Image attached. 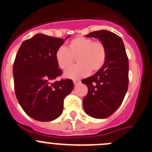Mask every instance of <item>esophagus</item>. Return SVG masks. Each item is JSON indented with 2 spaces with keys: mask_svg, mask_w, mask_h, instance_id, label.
<instances>
[{
  "mask_svg": "<svg viewBox=\"0 0 152 152\" xmlns=\"http://www.w3.org/2000/svg\"><path fill=\"white\" fill-rule=\"evenodd\" d=\"M81 83V81H79V80H74V84L75 85H77V84H80Z\"/></svg>",
  "mask_w": 152,
  "mask_h": 152,
  "instance_id": "obj_1",
  "label": "esophagus"
}]
</instances>
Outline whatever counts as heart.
Listing matches in <instances>:
<instances>
[{
    "mask_svg": "<svg viewBox=\"0 0 152 152\" xmlns=\"http://www.w3.org/2000/svg\"><path fill=\"white\" fill-rule=\"evenodd\" d=\"M107 52L105 45L100 41L77 36L70 40L67 47L61 46L55 53L59 67L64 71L73 65L75 58L79 64L65 72V77L76 79L85 77L91 72H97L106 61Z\"/></svg>",
    "mask_w": 152,
    "mask_h": 152,
    "instance_id": "b5f03b06",
    "label": "heart"
}]
</instances>
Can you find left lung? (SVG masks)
<instances>
[{
	"label": "left lung",
	"mask_w": 152,
	"mask_h": 152,
	"mask_svg": "<svg viewBox=\"0 0 152 152\" xmlns=\"http://www.w3.org/2000/svg\"><path fill=\"white\" fill-rule=\"evenodd\" d=\"M87 37L98 38L106 46L107 57L102 69L93 76L83 79L88 94L84 98V110L97 119L111 116L122 103L129 83V64L122 39L107 30L95 31Z\"/></svg>",
	"instance_id": "obj_1"
}]
</instances>
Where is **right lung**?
Returning <instances> with one entry per match:
<instances>
[{
  "mask_svg": "<svg viewBox=\"0 0 152 152\" xmlns=\"http://www.w3.org/2000/svg\"><path fill=\"white\" fill-rule=\"evenodd\" d=\"M64 39L37 34L20 46L13 66L15 91L28 116L51 121L61 116L64 99L73 90L71 79L52 82L62 75L55 58Z\"/></svg>",
  "mask_w": 152,
  "mask_h": 152,
  "instance_id": "obj_1",
  "label": "right lung"
}]
</instances>
